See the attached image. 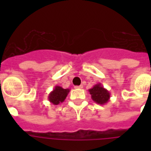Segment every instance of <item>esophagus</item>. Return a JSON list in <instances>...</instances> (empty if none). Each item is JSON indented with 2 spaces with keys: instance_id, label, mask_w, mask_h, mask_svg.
I'll use <instances>...</instances> for the list:
<instances>
[{
  "instance_id": "esophagus-1",
  "label": "esophagus",
  "mask_w": 151,
  "mask_h": 151,
  "mask_svg": "<svg viewBox=\"0 0 151 151\" xmlns=\"http://www.w3.org/2000/svg\"><path fill=\"white\" fill-rule=\"evenodd\" d=\"M83 85H79V86H75V88H82Z\"/></svg>"
}]
</instances>
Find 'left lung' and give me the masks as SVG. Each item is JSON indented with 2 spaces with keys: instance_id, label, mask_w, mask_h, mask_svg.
Here are the masks:
<instances>
[{
  "instance_id": "left-lung-1",
  "label": "left lung",
  "mask_w": 151,
  "mask_h": 151,
  "mask_svg": "<svg viewBox=\"0 0 151 151\" xmlns=\"http://www.w3.org/2000/svg\"><path fill=\"white\" fill-rule=\"evenodd\" d=\"M88 92L92 100L99 105H104L110 100V93L101 85V83L94 85L92 88L88 90Z\"/></svg>"
}]
</instances>
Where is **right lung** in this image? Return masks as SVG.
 Instances as JSON below:
<instances>
[{"label": "right lung", "instance_id": "1", "mask_svg": "<svg viewBox=\"0 0 151 151\" xmlns=\"http://www.w3.org/2000/svg\"><path fill=\"white\" fill-rule=\"evenodd\" d=\"M70 92L69 88H63L60 86H55L54 89L48 95V99L51 103L54 105H59L65 100L67 95Z\"/></svg>", "mask_w": 151, "mask_h": 151}]
</instances>
